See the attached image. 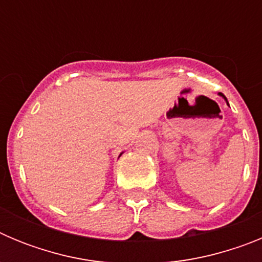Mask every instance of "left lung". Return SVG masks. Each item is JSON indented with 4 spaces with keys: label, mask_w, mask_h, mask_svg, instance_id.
I'll use <instances>...</instances> for the list:
<instances>
[{
    "label": "left lung",
    "mask_w": 262,
    "mask_h": 262,
    "mask_svg": "<svg viewBox=\"0 0 262 262\" xmlns=\"http://www.w3.org/2000/svg\"><path fill=\"white\" fill-rule=\"evenodd\" d=\"M219 96H222V97H223V98H224V101H226V102H227V105H228V101H227V98H226V97H224L223 94H222V93H219Z\"/></svg>",
    "instance_id": "left-lung-1"
}]
</instances>
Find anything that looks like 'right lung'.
<instances>
[{
	"label": "right lung",
	"mask_w": 262,
	"mask_h": 262,
	"mask_svg": "<svg viewBox=\"0 0 262 262\" xmlns=\"http://www.w3.org/2000/svg\"><path fill=\"white\" fill-rule=\"evenodd\" d=\"M120 155H122V154H120ZM120 155H119V156H120Z\"/></svg>",
	"instance_id": "1"
}]
</instances>
